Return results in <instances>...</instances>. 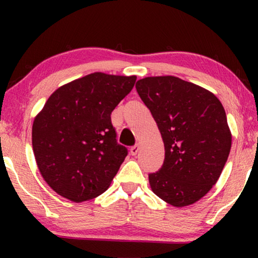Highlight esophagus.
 Returning <instances> with one entry per match:
<instances>
[{"instance_id":"1","label":"esophagus","mask_w":258,"mask_h":258,"mask_svg":"<svg viewBox=\"0 0 258 258\" xmlns=\"http://www.w3.org/2000/svg\"><path fill=\"white\" fill-rule=\"evenodd\" d=\"M139 151H140V146H139V144H136V146H134V147L130 148V153H132V155H134V156H135V155H137V153H139Z\"/></svg>"}]
</instances>
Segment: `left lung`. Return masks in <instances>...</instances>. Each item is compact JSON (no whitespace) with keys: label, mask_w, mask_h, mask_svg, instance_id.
<instances>
[{"label":"left lung","mask_w":258,"mask_h":258,"mask_svg":"<svg viewBox=\"0 0 258 258\" xmlns=\"http://www.w3.org/2000/svg\"><path fill=\"white\" fill-rule=\"evenodd\" d=\"M136 90L157 123L164 163L149 175L150 188L172 207H186L216 184L231 148V133L220 100L175 76L137 81Z\"/></svg>","instance_id":"left-lung-1"}]
</instances>
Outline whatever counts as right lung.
<instances>
[{
	"label": "right lung",
	"mask_w": 258,
	"mask_h": 258,
	"mask_svg": "<svg viewBox=\"0 0 258 258\" xmlns=\"http://www.w3.org/2000/svg\"><path fill=\"white\" fill-rule=\"evenodd\" d=\"M135 82L136 76L89 74L56 89L35 116V160L59 196L81 203L109 188L128 154L110 115Z\"/></svg>",
	"instance_id": "1"
}]
</instances>
